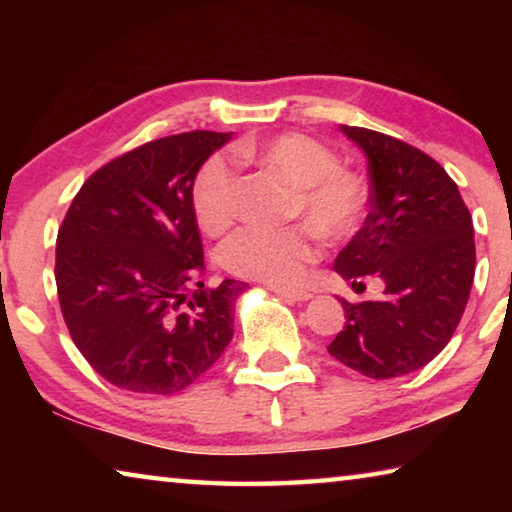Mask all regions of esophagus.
<instances>
[{
    "instance_id": "34e87169",
    "label": "esophagus",
    "mask_w": 512,
    "mask_h": 512,
    "mask_svg": "<svg viewBox=\"0 0 512 512\" xmlns=\"http://www.w3.org/2000/svg\"><path fill=\"white\" fill-rule=\"evenodd\" d=\"M277 296L287 298V300H293V302H305L311 298L309 291H302V289H273Z\"/></svg>"
}]
</instances>
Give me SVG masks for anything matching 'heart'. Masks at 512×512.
I'll return each mask as SVG.
<instances>
[{"label": "heart", "mask_w": 512, "mask_h": 512, "mask_svg": "<svg viewBox=\"0 0 512 512\" xmlns=\"http://www.w3.org/2000/svg\"><path fill=\"white\" fill-rule=\"evenodd\" d=\"M241 162L277 173L296 187L287 219L308 225L287 228H241L223 241V268L273 287H291L314 262L320 239L336 244L350 239L366 216L368 185L359 171L339 167L336 153L302 133H282L262 144H241ZM192 205L201 228L219 235L237 216V173L223 155L207 158L192 187Z\"/></svg>", "instance_id": "obj_1"}]
</instances>
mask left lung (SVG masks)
<instances>
[{
	"label": "left lung",
	"instance_id": "8db88e82",
	"mask_svg": "<svg viewBox=\"0 0 512 512\" xmlns=\"http://www.w3.org/2000/svg\"><path fill=\"white\" fill-rule=\"evenodd\" d=\"M341 131L368 158L370 212L334 271L357 293L377 277L384 296L343 300L348 323L327 350L366 377H402L427 366L461 323L476 264L472 216L427 153L370 128Z\"/></svg>",
	"mask_w": 512,
	"mask_h": 512
}]
</instances>
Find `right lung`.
<instances>
[{
  "mask_svg": "<svg viewBox=\"0 0 512 512\" xmlns=\"http://www.w3.org/2000/svg\"><path fill=\"white\" fill-rule=\"evenodd\" d=\"M232 133L160 137L85 180L56 239V287L69 336L103 379L171 395L212 368L235 332L244 282H198V169ZM198 286V290L193 287Z\"/></svg>",
  "mask_w": 512,
  "mask_h": 512,
  "instance_id": "1",
  "label": "right lung"
}]
</instances>
